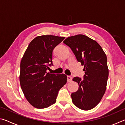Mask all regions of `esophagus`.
<instances>
[{"label":"esophagus","mask_w":125,"mask_h":125,"mask_svg":"<svg viewBox=\"0 0 125 125\" xmlns=\"http://www.w3.org/2000/svg\"><path fill=\"white\" fill-rule=\"evenodd\" d=\"M72 80V77L71 76H67V82H71Z\"/></svg>","instance_id":"1"}]
</instances>
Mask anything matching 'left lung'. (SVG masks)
I'll return each mask as SVG.
<instances>
[{
  "label": "left lung",
  "instance_id": "obj_1",
  "mask_svg": "<svg viewBox=\"0 0 125 125\" xmlns=\"http://www.w3.org/2000/svg\"><path fill=\"white\" fill-rule=\"evenodd\" d=\"M63 42L84 65L83 79H73L79 85L78 90L71 94L73 103L82 110L92 109L100 102L106 89L109 69L106 54L98 42L84 35L69 37Z\"/></svg>",
  "mask_w": 125,
  "mask_h": 125
}]
</instances>
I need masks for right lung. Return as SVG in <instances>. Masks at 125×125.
<instances>
[{"mask_svg": "<svg viewBox=\"0 0 125 125\" xmlns=\"http://www.w3.org/2000/svg\"><path fill=\"white\" fill-rule=\"evenodd\" d=\"M64 38L36 37L30 43L21 61V88L27 100L36 108H46L56 103L58 91L67 83L64 74L46 72L53 65V51Z\"/></svg>", "mask_w": 125, "mask_h": 125, "instance_id": "add662e5", "label": "right lung"}]
</instances>
